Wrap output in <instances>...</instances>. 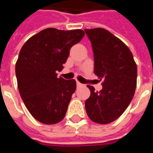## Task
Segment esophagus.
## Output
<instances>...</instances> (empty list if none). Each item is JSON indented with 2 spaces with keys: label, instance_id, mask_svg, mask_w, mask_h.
Returning <instances> with one entry per match:
<instances>
[{
  "label": "esophagus",
  "instance_id": "esophagus-1",
  "mask_svg": "<svg viewBox=\"0 0 153 153\" xmlns=\"http://www.w3.org/2000/svg\"><path fill=\"white\" fill-rule=\"evenodd\" d=\"M82 85H83L82 83H79V81H77V86H78V87H80V86H82Z\"/></svg>",
  "mask_w": 153,
  "mask_h": 153
}]
</instances>
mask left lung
<instances>
[{
    "label": "left lung",
    "mask_w": 153,
    "mask_h": 153,
    "mask_svg": "<svg viewBox=\"0 0 153 153\" xmlns=\"http://www.w3.org/2000/svg\"><path fill=\"white\" fill-rule=\"evenodd\" d=\"M84 31L92 43L94 74L103 80L100 92L88 86L91 95L85 101V109L91 120L106 125L118 119L133 99L137 85V65L128 47L106 29Z\"/></svg>",
    "instance_id": "obj_1"
}]
</instances>
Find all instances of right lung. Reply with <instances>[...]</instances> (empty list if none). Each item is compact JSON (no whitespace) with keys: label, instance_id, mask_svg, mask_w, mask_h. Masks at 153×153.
I'll return each instance as SVG.
<instances>
[{"label":"right lung","instance_id":"1","mask_svg":"<svg viewBox=\"0 0 153 153\" xmlns=\"http://www.w3.org/2000/svg\"><path fill=\"white\" fill-rule=\"evenodd\" d=\"M84 36L81 29L70 31L49 28L29 38L19 51L15 74L19 94L37 120L54 125L65 116L76 90L74 79L57 78L70 49Z\"/></svg>","mask_w":153,"mask_h":153}]
</instances>
